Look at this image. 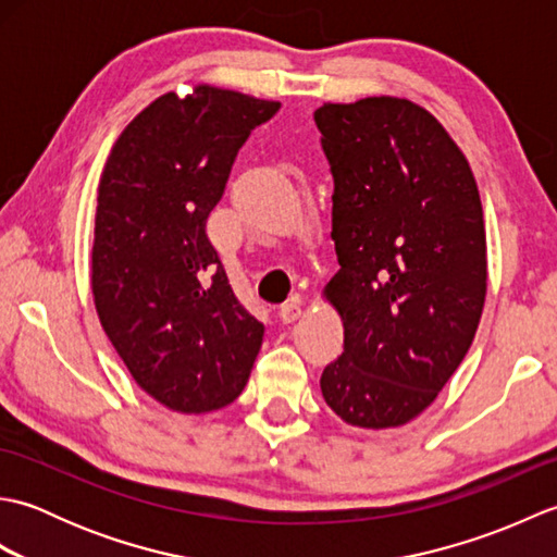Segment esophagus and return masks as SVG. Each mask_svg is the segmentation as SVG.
Here are the masks:
<instances>
[{"label":"esophagus","instance_id":"34e87169","mask_svg":"<svg viewBox=\"0 0 557 557\" xmlns=\"http://www.w3.org/2000/svg\"><path fill=\"white\" fill-rule=\"evenodd\" d=\"M280 318H282V323L299 321V318H301V301L299 299H292L287 304H282L280 306Z\"/></svg>","mask_w":557,"mask_h":557}]
</instances>
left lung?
Here are the masks:
<instances>
[{
    "label": "left lung",
    "mask_w": 557,
    "mask_h": 557,
    "mask_svg": "<svg viewBox=\"0 0 557 557\" xmlns=\"http://www.w3.org/2000/svg\"><path fill=\"white\" fill-rule=\"evenodd\" d=\"M313 120L335 180L339 270L323 297L345 325L323 399L349 425L399 429L433 405L476 335L488 287L479 186L417 102H325Z\"/></svg>",
    "instance_id": "8db88e82"
}]
</instances>
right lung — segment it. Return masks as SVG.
Masks as SVG:
<instances>
[{"label":"right lung","mask_w":557,"mask_h":557,"mask_svg":"<svg viewBox=\"0 0 557 557\" xmlns=\"http://www.w3.org/2000/svg\"><path fill=\"white\" fill-rule=\"evenodd\" d=\"M280 102L198 83L164 92L116 138L100 176L90 287L136 385L176 413L242 395L265 325L230 287L206 234L236 152Z\"/></svg>","instance_id":"obj_1"}]
</instances>
